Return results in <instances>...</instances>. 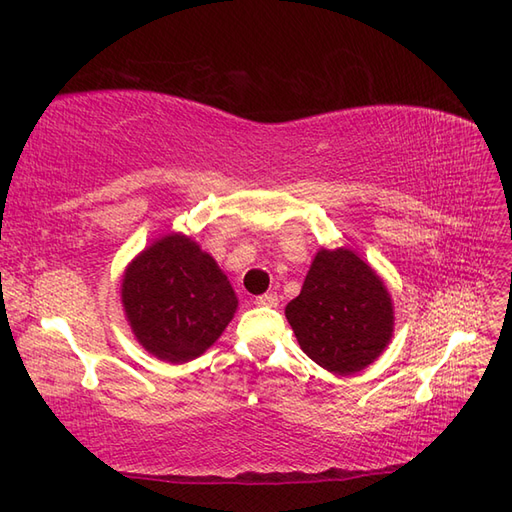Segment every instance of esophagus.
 <instances>
[{
	"instance_id": "34e87169",
	"label": "esophagus",
	"mask_w": 512,
	"mask_h": 512,
	"mask_svg": "<svg viewBox=\"0 0 512 512\" xmlns=\"http://www.w3.org/2000/svg\"><path fill=\"white\" fill-rule=\"evenodd\" d=\"M254 304H256V306H267V308H276V306H278V295H273V293H265V295H258V297L254 299Z\"/></svg>"
}]
</instances>
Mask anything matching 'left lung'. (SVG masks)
<instances>
[{
  "instance_id": "8db88e82",
  "label": "left lung",
  "mask_w": 512,
  "mask_h": 512,
  "mask_svg": "<svg viewBox=\"0 0 512 512\" xmlns=\"http://www.w3.org/2000/svg\"><path fill=\"white\" fill-rule=\"evenodd\" d=\"M308 358L339 376L365 369L393 334V302L382 278L347 247L319 249L302 293L284 310Z\"/></svg>"
}]
</instances>
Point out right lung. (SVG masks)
I'll return each instance as SVG.
<instances>
[{
	"label": "right lung",
	"mask_w": 512,
	"mask_h": 512,
	"mask_svg": "<svg viewBox=\"0 0 512 512\" xmlns=\"http://www.w3.org/2000/svg\"><path fill=\"white\" fill-rule=\"evenodd\" d=\"M121 304L149 354L167 363L202 356L239 306L215 258L180 232L154 241L126 267Z\"/></svg>",
	"instance_id": "add662e5"
}]
</instances>
